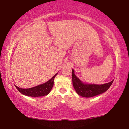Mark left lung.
I'll return each instance as SVG.
<instances>
[{
	"instance_id": "1",
	"label": "left lung",
	"mask_w": 129,
	"mask_h": 129,
	"mask_svg": "<svg viewBox=\"0 0 129 129\" xmlns=\"http://www.w3.org/2000/svg\"><path fill=\"white\" fill-rule=\"evenodd\" d=\"M74 70L72 69V82L73 85L76 92L78 95L84 97H91L99 95L108 90L112 85L113 81L106 84H85L82 82L79 78L75 75Z\"/></svg>"
}]
</instances>
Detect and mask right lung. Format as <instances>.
<instances>
[{
    "mask_svg": "<svg viewBox=\"0 0 129 129\" xmlns=\"http://www.w3.org/2000/svg\"><path fill=\"white\" fill-rule=\"evenodd\" d=\"M57 75V73L53 76V77H52L47 82L31 88L22 89L19 88L16 85L15 86L17 90L19 91V92H20L24 95L30 96V97H41V96L47 95L51 91L52 87L53 86L54 78Z\"/></svg>",
    "mask_w": 129,
    "mask_h": 129,
    "instance_id": "right-lung-1",
    "label": "right lung"
}]
</instances>
